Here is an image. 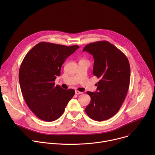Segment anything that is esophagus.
Returning <instances> with one entry per match:
<instances>
[{
  "instance_id": "obj_1",
  "label": "esophagus",
  "mask_w": 155,
  "mask_h": 155,
  "mask_svg": "<svg viewBox=\"0 0 155 155\" xmlns=\"http://www.w3.org/2000/svg\"><path fill=\"white\" fill-rule=\"evenodd\" d=\"M83 93L82 92H80L79 91H77V90H75V94H82Z\"/></svg>"
}]
</instances>
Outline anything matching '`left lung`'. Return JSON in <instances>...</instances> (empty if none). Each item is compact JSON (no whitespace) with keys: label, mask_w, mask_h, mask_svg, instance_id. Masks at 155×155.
I'll list each match as a JSON object with an SVG mask.
<instances>
[{"label":"left lung","mask_w":155,"mask_h":155,"mask_svg":"<svg viewBox=\"0 0 155 155\" xmlns=\"http://www.w3.org/2000/svg\"><path fill=\"white\" fill-rule=\"evenodd\" d=\"M83 51L93 55V73L100 79L96 84V92H86L91 102L85 112L95 121L108 120L119 111L126 96L130 75L129 61L122 51L107 41L87 44Z\"/></svg>","instance_id":"left-lung-1"}]
</instances>
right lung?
Segmentation results:
<instances>
[{
  "mask_svg": "<svg viewBox=\"0 0 155 155\" xmlns=\"http://www.w3.org/2000/svg\"><path fill=\"white\" fill-rule=\"evenodd\" d=\"M79 47H66L40 42L26 55L19 71L21 90L28 106L40 120L48 122L59 118L75 94L72 89L55 86L65 60Z\"/></svg>",
  "mask_w": 155,
  "mask_h": 155,
  "instance_id": "right-lung-1",
  "label": "right lung"
}]
</instances>
